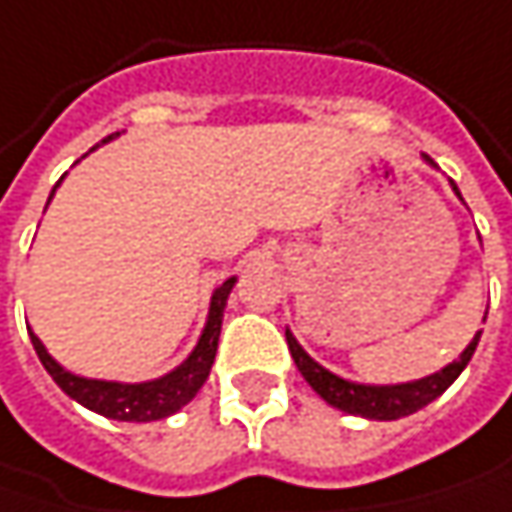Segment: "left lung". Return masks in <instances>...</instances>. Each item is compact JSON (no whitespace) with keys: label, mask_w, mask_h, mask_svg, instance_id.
I'll use <instances>...</instances> for the list:
<instances>
[{"label":"left lung","mask_w":512,"mask_h":512,"mask_svg":"<svg viewBox=\"0 0 512 512\" xmlns=\"http://www.w3.org/2000/svg\"><path fill=\"white\" fill-rule=\"evenodd\" d=\"M428 160V157H425ZM431 163V160H428ZM455 195L460 198L457 186L452 183ZM463 201V198H460ZM487 320V314H484ZM285 341L291 349V358L297 364V370L303 373V379L311 384V390L332 408L352 414V417H364V420H399L408 414H417L420 408H425L428 402H434L437 396H443L449 390V384L455 382L457 376L463 373V367L472 361L475 347L481 341V332H475V338L469 341V347L460 352V358L446 364L443 370L417 379V382H402V384H358L335 376L332 370L320 367L311 358L306 349L297 344V338L291 335V329H285Z\"/></svg>","instance_id":"obj_1"}]
</instances>
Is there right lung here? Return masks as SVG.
<instances>
[{
	"label": "right lung",
	"instance_id": "obj_1",
	"mask_svg": "<svg viewBox=\"0 0 512 512\" xmlns=\"http://www.w3.org/2000/svg\"><path fill=\"white\" fill-rule=\"evenodd\" d=\"M119 133L107 136L104 142L116 139ZM63 180V177H60ZM60 186V183H57ZM55 186V189H57ZM52 189V195H55ZM49 195V201H52ZM236 285V276H230L227 282H221L215 291H212V300H209V314H206V326H203L201 338L195 349L189 352V358L183 364H177L171 373H165L160 379H151V382H104V379H84V376H75L69 370H63L55 358L49 355V349L43 347V341L28 329L31 335V344L37 358L43 361V367L49 370V376L55 379L57 387L75 399L78 405L90 408L95 414L107 417V420L119 422H154L165 420L171 414H177L183 405H189L203 382L209 379V370H212V361H215V352H218V335H221V320H224V309H227V297Z\"/></svg>",
	"mask_w": 512,
	"mask_h": 512
}]
</instances>
